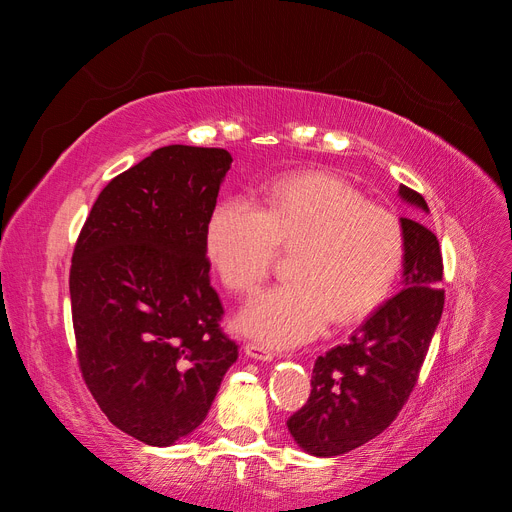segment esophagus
Segmentation results:
<instances>
[{
    "label": "esophagus",
    "mask_w": 512,
    "mask_h": 512,
    "mask_svg": "<svg viewBox=\"0 0 512 512\" xmlns=\"http://www.w3.org/2000/svg\"><path fill=\"white\" fill-rule=\"evenodd\" d=\"M243 350L247 356H252L256 361H271L275 356V352L267 344H260V342H247Z\"/></svg>",
    "instance_id": "esophagus-1"
}]
</instances>
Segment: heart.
Wrapping results in <instances>:
<instances>
[{"label":"heart","mask_w":512,"mask_h":512,"mask_svg":"<svg viewBox=\"0 0 512 512\" xmlns=\"http://www.w3.org/2000/svg\"><path fill=\"white\" fill-rule=\"evenodd\" d=\"M205 250L222 284L250 294L271 273L280 250L290 282L247 305L239 329L273 346L316 337L329 320L346 327L389 297L406 260V230L384 205L369 203L346 179L299 173L275 179L256 207L230 198L213 209Z\"/></svg>","instance_id":"b5f03b06"}]
</instances>
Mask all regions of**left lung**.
<instances>
[{
  "instance_id": "left-lung-1",
  "label": "left lung",
  "mask_w": 512,
  "mask_h": 512,
  "mask_svg": "<svg viewBox=\"0 0 512 512\" xmlns=\"http://www.w3.org/2000/svg\"><path fill=\"white\" fill-rule=\"evenodd\" d=\"M408 203L427 211L425 198L399 185ZM406 260L401 288L356 329L348 342L314 363L312 393L286 425L307 453L344 455L389 427L418 382L442 307V252L421 222L401 218Z\"/></svg>"
}]
</instances>
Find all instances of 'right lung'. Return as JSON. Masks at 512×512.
I'll return each mask as SVG.
<instances>
[{"instance_id": "obj_1", "label": "right lung", "mask_w": 512, "mask_h": 512, "mask_svg": "<svg viewBox=\"0 0 512 512\" xmlns=\"http://www.w3.org/2000/svg\"><path fill=\"white\" fill-rule=\"evenodd\" d=\"M218 147L168 145L108 181L74 245L76 361L117 429L151 446L188 436L237 344L220 327L205 230L230 168Z\"/></svg>"}]
</instances>
